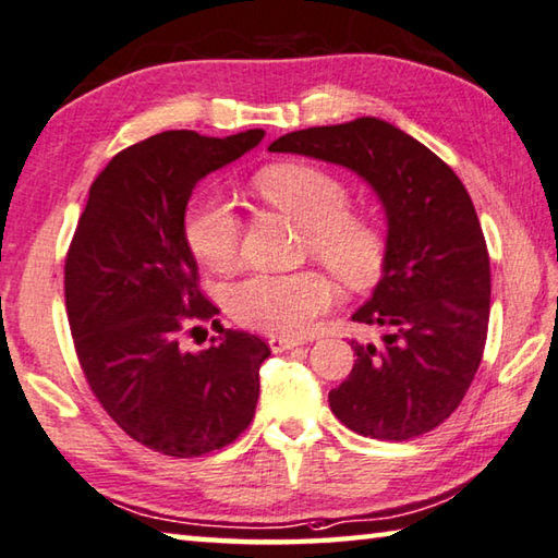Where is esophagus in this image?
I'll return each instance as SVG.
<instances>
[{"mask_svg":"<svg viewBox=\"0 0 558 558\" xmlns=\"http://www.w3.org/2000/svg\"><path fill=\"white\" fill-rule=\"evenodd\" d=\"M299 345H304V340L287 338V336H271V338H269V348L274 350V353H284V350L299 348Z\"/></svg>","mask_w":558,"mask_h":558,"instance_id":"1","label":"esophagus"}]
</instances>
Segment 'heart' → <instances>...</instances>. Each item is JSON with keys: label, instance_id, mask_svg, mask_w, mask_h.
Wrapping results in <instances>:
<instances>
[{"label": "heart", "instance_id": "1", "mask_svg": "<svg viewBox=\"0 0 558 558\" xmlns=\"http://www.w3.org/2000/svg\"><path fill=\"white\" fill-rule=\"evenodd\" d=\"M254 189L274 208L304 228V247L348 287H365L385 264V234L348 208V189L333 173L306 163H279L254 179ZM185 242L205 267L228 271L240 257V218L225 198L193 203L183 222ZM333 301L320 271L252 274L225 291L228 314L240 326L294 336L306 330Z\"/></svg>", "mask_w": 558, "mask_h": 558}]
</instances>
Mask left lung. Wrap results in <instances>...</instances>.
I'll return each instance as SVG.
<instances>
[{
    "label": "left lung",
    "mask_w": 558,
    "mask_h": 558,
    "mask_svg": "<svg viewBox=\"0 0 558 558\" xmlns=\"http://www.w3.org/2000/svg\"><path fill=\"white\" fill-rule=\"evenodd\" d=\"M269 151L345 166L387 215L383 279L353 320L385 328L353 340L355 365L328 402L360 436L407 441L444 424L471 387L490 318V257L465 185L422 142L377 117L308 126Z\"/></svg>",
    "instance_id": "1"
}]
</instances>
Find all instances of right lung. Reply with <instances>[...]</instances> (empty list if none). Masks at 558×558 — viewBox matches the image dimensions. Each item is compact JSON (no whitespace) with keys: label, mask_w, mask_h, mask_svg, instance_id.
Returning a JSON list of instances; mask_svg holds the SVG:
<instances>
[{"label":"right lung","mask_w":558,"mask_h":558,"mask_svg":"<svg viewBox=\"0 0 558 558\" xmlns=\"http://www.w3.org/2000/svg\"><path fill=\"white\" fill-rule=\"evenodd\" d=\"M262 136L175 130L126 146L93 181L68 250L65 311L87 385L126 436L163 456L218 451L257 407L264 340L220 326L191 353L181 336L218 316L183 232L191 193Z\"/></svg>","instance_id":"1"}]
</instances>
